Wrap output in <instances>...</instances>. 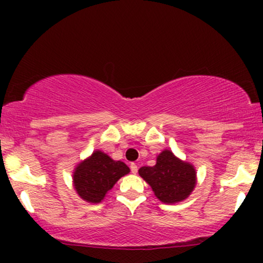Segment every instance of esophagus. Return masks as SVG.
<instances>
[{"label": "esophagus", "mask_w": 263, "mask_h": 263, "mask_svg": "<svg viewBox=\"0 0 263 263\" xmlns=\"http://www.w3.org/2000/svg\"><path fill=\"white\" fill-rule=\"evenodd\" d=\"M129 168H131V172H132V173H134V174L137 173V171H138L137 164H135V163H131V165H129Z\"/></svg>", "instance_id": "1"}]
</instances>
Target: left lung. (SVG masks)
<instances>
[{
	"label": "left lung",
	"instance_id": "8db88e82",
	"mask_svg": "<svg viewBox=\"0 0 263 263\" xmlns=\"http://www.w3.org/2000/svg\"><path fill=\"white\" fill-rule=\"evenodd\" d=\"M138 174L152 188L158 200L176 204L185 200L197 185V171L192 163L182 161L170 149L157 156L153 167H142Z\"/></svg>",
	"mask_w": 263,
	"mask_h": 263
}]
</instances>
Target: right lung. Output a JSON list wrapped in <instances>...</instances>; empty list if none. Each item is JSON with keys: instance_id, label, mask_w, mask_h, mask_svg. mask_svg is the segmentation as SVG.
Instances as JSON below:
<instances>
[{"instance_id": "obj_1", "label": "right lung", "mask_w": 263, "mask_h": 263, "mask_svg": "<svg viewBox=\"0 0 263 263\" xmlns=\"http://www.w3.org/2000/svg\"><path fill=\"white\" fill-rule=\"evenodd\" d=\"M128 173L129 168L125 163L114 161L106 153L98 149L75 165L73 186L83 200L98 204L104 200L117 180Z\"/></svg>"}]
</instances>
